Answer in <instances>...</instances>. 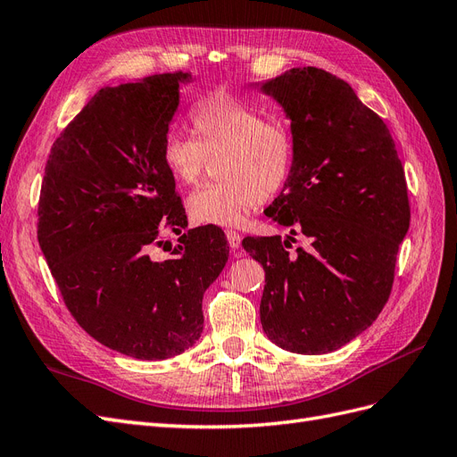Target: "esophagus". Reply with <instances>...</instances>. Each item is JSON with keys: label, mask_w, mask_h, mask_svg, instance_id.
I'll return each instance as SVG.
<instances>
[{"label": "esophagus", "mask_w": 457, "mask_h": 457, "mask_svg": "<svg viewBox=\"0 0 457 457\" xmlns=\"http://www.w3.org/2000/svg\"><path fill=\"white\" fill-rule=\"evenodd\" d=\"M227 240H228V245L232 247V250H238L240 242H242V237H240V234H238L237 230L228 228V230H227Z\"/></svg>", "instance_id": "34e87169"}]
</instances>
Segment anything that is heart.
<instances>
[{
  "label": "heart",
  "instance_id": "heart-1",
  "mask_svg": "<svg viewBox=\"0 0 457 457\" xmlns=\"http://www.w3.org/2000/svg\"><path fill=\"white\" fill-rule=\"evenodd\" d=\"M190 137L168 133L162 163L179 185L195 187L212 171L217 181L190 195L200 223L238 225L259 202L278 195L294 160V141L280 120L261 118L252 104L225 91L205 95L188 112Z\"/></svg>",
  "mask_w": 457,
  "mask_h": 457
}]
</instances>
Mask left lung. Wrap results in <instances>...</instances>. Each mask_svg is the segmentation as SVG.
<instances>
[{
  "label": "left lung",
  "mask_w": 457,
  "mask_h": 457,
  "mask_svg": "<svg viewBox=\"0 0 457 457\" xmlns=\"http://www.w3.org/2000/svg\"><path fill=\"white\" fill-rule=\"evenodd\" d=\"M292 120L294 162L267 215L282 237H247L265 269L261 324L297 354L337 351L379 316L391 295L398 245L410 227L403 162L385 121L347 81L292 68L261 87ZM297 233L307 248L289 253Z\"/></svg>",
  "instance_id": "left-lung-1"
}]
</instances>
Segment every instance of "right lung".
<instances>
[{"label":"right lung","instance_id":"right-lung-1","mask_svg":"<svg viewBox=\"0 0 457 457\" xmlns=\"http://www.w3.org/2000/svg\"><path fill=\"white\" fill-rule=\"evenodd\" d=\"M190 74H156L96 91L53 143L37 205V242L66 309L104 347L139 361L190 349L204 292L225 269L215 225L190 228L162 141ZM179 234L173 251L161 230ZM163 246L168 260L151 250Z\"/></svg>","mask_w":457,"mask_h":457}]
</instances>
